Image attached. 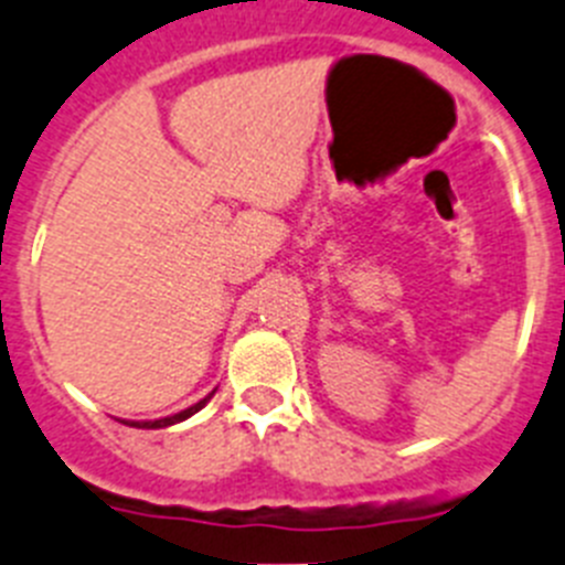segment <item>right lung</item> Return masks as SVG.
I'll list each match as a JSON object with an SVG mask.
<instances>
[{"instance_id": "1", "label": "right lung", "mask_w": 565, "mask_h": 565, "mask_svg": "<svg viewBox=\"0 0 565 565\" xmlns=\"http://www.w3.org/2000/svg\"><path fill=\"white\" fill-rule=\"evenodd\" d=\"M210 398H213V392H210L207 398H201L199 404H193V406H190V409L179 412V415H170V418H161V420H145V424H136V420H134V424H130V426H150V429H159V426H173V424H179V420H188L190 415H195V412H199L201 406L207 404Z\"/></svg>"}]
</instances>
